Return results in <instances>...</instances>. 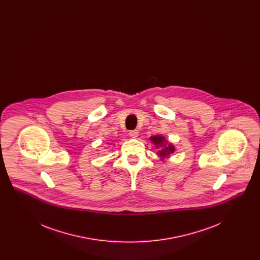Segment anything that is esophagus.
Here are the masks:
<instances>
[{
	"mask_svg": "<svg viewBox=\"0 0 260 260\" xmlns=\"http://www.w3.org/2000/svg\"><path fill=\"white\" fill-rule=\"evenodd\" d=\"M129 136L132 138H136L138 136V131L137 129H134V131H131L129 132Z\"/></svg>",
	"mask_w": 260,
	"mask_h": 260,
	"instance_id": "obj_1",
	"label": "esophagus"
}]
</instances>
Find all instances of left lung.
Returning <instances> with one entry per match:
<instances>
[{
    "label": "left lung",
    "mask_w": 260,
    "mask_h": 260,
    "mask_svg": "<svg viewBox=\"0 0 260 260\" xmlns=\"http://www.w3.org/2000/svg\"><path fill=\"white\" fill-rule=\"evenodd\" d=\"M150 140L156 146V148L159 149L157 154H158L159 157H161V161H164L166 158H168L170 155H172L175 151L174 145L173 143L169 142V140L166 139L165 136H151Z\"/></svg>",
    "instance_id": "obj_1"
}]
</instances>
